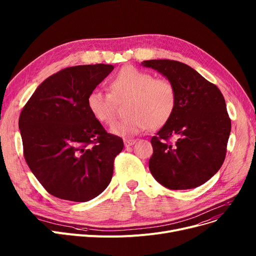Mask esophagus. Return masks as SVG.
Masks as SVG:
<instances>
[{
    "label": "esophagus",
    "instance_id": "obj_1",
    "mask_svg": "<svg viewBox=\"0 0 256 256\" xmlns=\"http://www.w3.org/2000/svg\"><path fill=\"white\" fill-rule=\"evenodd\" d=\"M136 139H124V146L126 147H128V146H132V145H134L136 143Z\"/></svg>",
    "mask_w": 256,
    "mask_h": 256
}]
</instances>
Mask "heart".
<instances>
[{
    "mask_svg": "<svg viewBox=\"0 0 256 256\" xmlns=\"http://www.w3.org/2000/svg\"><path fill=\"white\" fill-rule=\"evenodd\" d=\"M110 92L93 89L87 96L91 115L102 124H111L116 111V102L128 100L126 117L115 121L110 132L120 137L163 126L171 118L176 106V91L167 78L154 76L134 66H124L111 80Z\"/></svg>",
    "mask_w": 256,
    "mask_h": 256,
    "instance_id": "1",
    "label": "heart"
}]
</instances>
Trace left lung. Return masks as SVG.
I'll list each match as a JSON object with an SVG mask.
<instances>
[{
    "label": "left lung",
    "instance_id": "8db88e82",
    "mask_svg": "<svg viewBox=\"0 0 256 256\" xmlns=\"http://www.w3.org/2000/svg\"><path fill=\"white\" fill-rule=\"evenodd\" d=\"M141 65L163 74L176 91V110L152 138V176L170 190L204 184L221 168L230 135L232 122L221 91L178 61L147 60ZM171 136L177 139L176 144L166 142Z\"/></svg>",
    "mask_w": 256,
    "mask_h": 256
}]
</instances>
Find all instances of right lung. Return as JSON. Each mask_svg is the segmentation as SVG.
Masks as SVG:
<instances>
[{
  "instance_id": "right-lung-1",
  "label": "right lung",
  "mask_w": 256,
  "mask_h": 256,
  "mask_svg": "<svg viewBox=\"0 0 256 256\" xmlns=\"http://www.w3.org/2000/svg\"><path fill=\"white\" fill-rule=\"evenodd\" d=\"M113 70L110 64L64 68L44 80L24 106L18 128L26 162L52 196L86 202L112 180L124 141L94 119L87 96Z\"/></svg>"
}]
</instances>
